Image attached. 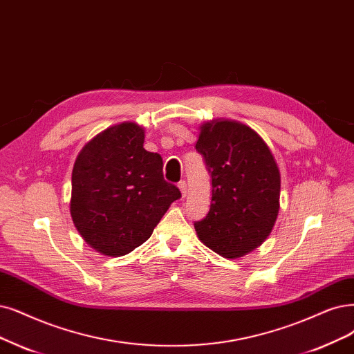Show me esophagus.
I'll return each mask as SVG.
<instances>
[{"mask_svg": "<svg viewBox=\"0 0 354 354\" xmlns=\"http://www.w3.org/2000/svg\"><path fill=\"white\" fill-rule=\"evenodd\" d=\"M178 188L180 189L182 197H185V195H187V191H188V185H187V182H185V180H180L179 184H178Z\"/></svg>", "mask_w": 354, "mask_h": 354, "instance_id": "1", "label": "esophagus"}]
</instances>
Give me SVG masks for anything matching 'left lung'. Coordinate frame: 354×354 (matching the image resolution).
<instances>
[{
  "mask_svg": "<svg viewBox=\"0 0 354 354\" xmlns=\"http://www.w3.org/2000/svg\"><path fill=\"white\" fill-rule=\"evenodd\" d=\"M195 149L212 176V203L194 226L201 242L226 258L255 250L279 214L280 172L264 140L234 121L201 127Z\"/></svg>",
  "mask_w": 354,
  "mask_h": 354,
  "instance_id": "1",
  "label": "left lung"
}]
</instances>
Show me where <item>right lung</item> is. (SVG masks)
I'll return each instance as SVG.
<instances>
[{
  "instance_id": "obj_1",
  "label": "right lung",
  "mask_w": 354,
  "mask_h": 354,
  "mask_svg": "<svg viewBox=\"0 0 354 354\" xmlns=\"http://www.w3.org/2000/svg\"><path fill=\"white\" fill-rule=\"evenodd\" d=\"M133 122L104 129L77 156L70 212L96 251L121 257L146 242L180 191L163 178V160L142 147Z\"/></svg>"
}]
</instances>
